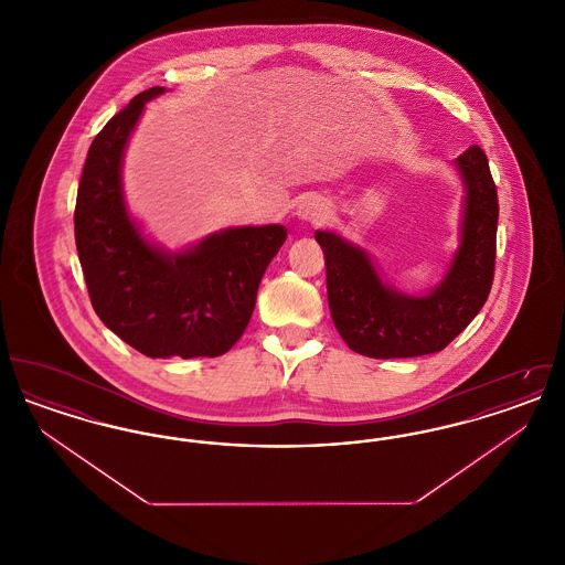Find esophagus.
<instances>
[{
	"label": "esophagus",
	"instance_id": "1",
	"mask_svg": "<svg viewBox=\"0 0 565 565\" xmlns=\"http://www.w3.org/2000/svg\"><path fill=\"white\" fill-rule=\"evenodd\" d=\"M326 215H328L326 205L320 203V201H316V199H307V201H302V203L298 205V217L305 220V222L320 224V222L326 220Z\"/></svg>",
	"mask_w": 565,
	"mask_h": 565
}]
</instances>
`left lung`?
Listing matches in <instances>:
<instances>
[{
  "label": "left lung",
  "instance_id": "1",
  "mask_svg": "<svg viewBox=\"0 0 565 565\" xmlns=\"http://www.w3.org/2000/svg\"><path fill=\"white\" fill-rule=\"evenodd\" d=\"M466 184L461 245L447 277L428 296L383 286L369 256L332 233H316L326 256L332 322L362 355L415 358L443 351L475 320L491 292L495 269L498 190L479 146L457 159Z\"/></svg>",
  "mask_w": 565,
  "mask_h": 565
}]
</instances>
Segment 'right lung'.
Returning <instances> with one entry per match:
<instances>
[{
    "instance_id": "right-lung-1",
    "label": "right lung",
    "mask_w": 565,
    "mask_h": 565,
    "mask_svg": "<svg viewBox=\"0 0 565 565\" xmlns=\"http://www.w3.org/2000/svg\"><path fill=\"white\" fill-rule=\"evenodd\" d=\"M162 90L139 93L93 139L74 212L76 247L95 313L125 343L148 358H215L239 341L286 228H231L173 256L139 235L122 201L120 162L146 102Z\"/></svg>"
}]
</instances>
